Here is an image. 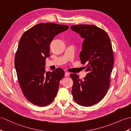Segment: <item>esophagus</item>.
<instances>
[{"label":"esophagus","mask_w":131,"mask_h":131,"mask_svg":"<svg viewBox=\"0 0 131 131\" xmlns=\"http://www.w3.org/2000/svg\"><path fill=\"white\" fill-rule=\"evenodd\" d=\"M69 75H70V74H69V73H68V72H66V73H65V77H69Z\"/></svg>","instance_id":"1"}]
</instances>
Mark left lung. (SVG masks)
Instances as JSON below:
<instances>
[{"label": "left lung", "mask_w": 131, "mask_h": 131, "mask_svg": "<svg viewBox=\"0 0 131 131\" xmlns=\"http://www.w3.org/2000/svg\"><path fill=\"white\" fill-rule=\"evenodd\" d=\"M71 29L84 38L80 59L86 63L87 75L83 79L70 74L73 85L72 94L78 104L91 106L101 101L110 85V74L114 65L112 46L105 30L93 25H77Z\"/></svg>", "instance_id": "obj_1"}]
</instances>
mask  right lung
Listing matches in <instances>:
<instances>
[{"instance_id":"1","label":"right lung","mask_w":131,"mask_h":131,"mask_svg":"<svg viewBox=\"0 0 131 131\" xmlns=\"http://www.w3.org/2000/svg\"><path fill=\"white\" fill-rule=\"evenodd\" d=\"M69 28L51 23L39 24L25 32L19 40L15 58L18 81L26 99L35 105L46 106L57 95L65 72L60 68L46 72L45 61L53 39Z\"/></svg>"}]
</instances>
